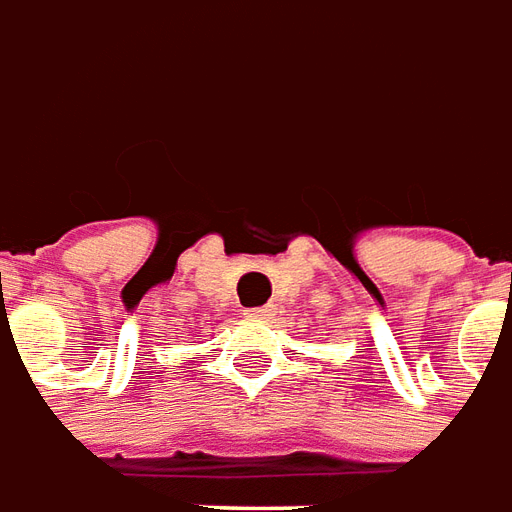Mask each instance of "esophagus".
Masks as SVG:
<instances>
[{"label":"esophagus","mask_w":512,"mask_h":512,"mask_svg":"<svg viewBox=\"0 0 512 512\" xmlns=\"http://www.w3.org/2000/svg\"><path fill=\"white\" fill-rule=\"evenodd\" d=\"M248 317H259V320H267V317H273V306H259V308H248L245 311Z\"/></svg>","instance_id":"34e87169"}]
</instances>
